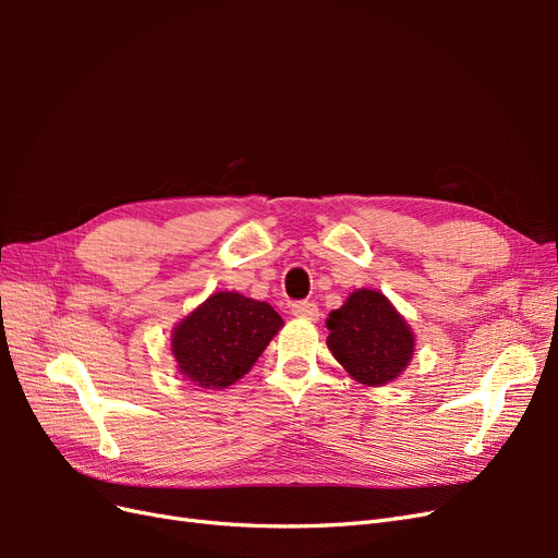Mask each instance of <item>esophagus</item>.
Returning <instances> with one entry per match:
<instances>
[{"label": "esophagus", "instance_id": "34e87169", "mask_svg": "<svg viewBox=\"0 0 558 558\" xmlns=\"http://www.w3.org/2000/svg\"><path fill=\"white\" fill-rule=\"evenodd\" d=\"M291 312H293V316H300V318H310V320H314V318L318 316V307L314 305V302H310V300H300V302H293V305H291Z\"/></svg>", "mask_w": 558, "mask_h": 558}]
</instances>
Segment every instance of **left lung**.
I'll return each mask as SVG.
<instances>
[{"instance_id": "obj_1", "label": "left lung", "mask_w": 558, "mask_h": 558, "mask_svg": "<svg viewBox=\"0 0 558 558\" xmlns=\"http://www.w3.org/2000/svg\"><path fill=\"white\" fill-rule=\"evenodd\" d=\"M328 349L347 373L365 386L393 381L414 356V335L379 291H353L328 314Z\"/></svg>"}]
</instances>
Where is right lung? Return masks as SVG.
<instances>
[{
  "mask_svg": "<svg viewBox=\"0 0 558 558\" xmlns=\"http://www.w3.org/2000/svg\"><path fill=\"white\" fill-rule=\"evenodd\" d=\"M281 326L267 302L218 291L172 332L179 373L202 388H226L248 373Z\"/></svg>",
  "mask_w": 558,
  "mask_h": 558,
  "instance_id": "1",
  "label": "right lung"
}]
</instances>
